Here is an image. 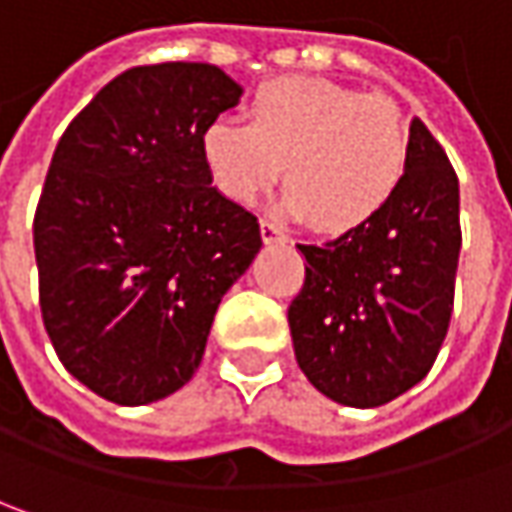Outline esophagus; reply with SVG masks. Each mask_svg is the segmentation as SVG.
Listing matches in <instances>:
<instances>
[{"label": "esophagus", "instance_id": "1", "mask_svg": "<svg viewBox=\"0 0 512 512\" xmlns=\"http://www.w3.org/2000/svg\"><path fill=\"white\" fill-rule=\"evenodd\" d=\"M260 237H263V243H283L286 232L280 229L278 223H272V220H260Z\"/></svg>", "mask_w": 512, "mask_h": 512}]
</instances>
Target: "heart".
Instances as JSON below:
<instances>
[{
    "label": "heart",
    "mask_w": 512,
    "mask_h": 512,
    "mask_svg": "<svg viewBox=\"0 0 512 512\" xmlns=\"http://www.w3.org/2000/svg\"><path fill=\"white\" fill-rule=\"evenodd\" d=\"M214 186L255 203L286 163L283 209L321 232H346L381 212L410 163V125L398 102L321 77L263 82L249 125L214 120L203 131Z\"/></svg>",
    "instance_id": "1"
}]
</instances>
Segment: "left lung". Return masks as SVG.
<instances>
[{
    "instance_id": "obj_1",
    "label": "left lung",
    "mask_w": 512,
    "mask_h": 512,
    "mask_svg": "<svg viewBox=\"0 0 512 512\" xmlns=\"http://www.w3.org/2000/svg\"><path fill=\"white\" fill-rule=\"evenodd\" d=\"M306 280L289 306L309 384L344 407H381L433 369L461 252L458 177L412 120L410 163L387 206L323 246H298Z\"/></svg>"
}]
</instances>
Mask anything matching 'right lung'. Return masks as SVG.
<instances>
[{"label":"right lung","instance_id":"right-lung-1","mask_svg":"<svg viewBox=\"0 0 512 512\" xmlns=\"http://www.w3.org/2000/svg\"><path fill=\"white\" fill-rule=\"evenodd\" d=\"M240 94L217 65H140L56 143L34 217L39 306L62 367L105 401L140 407L189 384L263 246L200 148Z\"/></svg>","mask_w":512,"mask_h":512}]
</instances>
